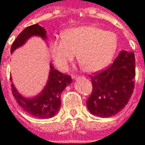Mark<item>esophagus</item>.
I'll return each instance as SVG.
<instances>
[{
	"label": "esophagus",
	"mask_w": 145,
	"mask_h": 145,
	"mask_svg": "<svg viewBox=\"0 0 145 145\" xmlns=\"http://www.w3.org/2000/svg\"><path fill=\"white\" fill-rule=\"evenodd\" d=\"M79 77H80V76H79V75H72V79H76L79 78Z\"/></svg>",
	"instance_id": "34e87169"
}]
</instances>
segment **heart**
Masks as SVG:
<instances>
[{"mask_svg":"<svg viewBox=\"0 0 145 145\" xmlns=\"http://www.w3.org/2000/svg\"><path fill=\"white\" fill-rule=\"evenodd\" d=\"M62 37L52 41L50 53L57 67L63 71L73 61L76 53L79 63L86 72L102 70L111 62L118 49L114 33L94 26L69 29Z\"/></svg>","mask_w":145,"mask_h":145,"instance_id":"b5f03b06","label":"heart"}]
</instances>
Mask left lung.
Wrapping results in <instances>:
<instances>
[{
  "mask_svg": "<svg viewBox=\"0 0 145 145\" xmlns=\"http://www.w3.org/2000/svg\"><path fill=\"white\" fill-rule=\"evenodd\" d=\"M135 76L134 53L125 50L106 69L91 75L92 91L87 100L90 112L109 118L121 110L133 92Z\"/></svg>",
  "mask_w": 145,
  "mask_h": 145,
  "instance_id": "obj_1",
  "label": "left lung"
}]
</instances>
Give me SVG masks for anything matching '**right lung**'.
Here are the masks:
<instances>
[{"instance_id":"obj_1","label":"right lung","mask_w":145,"mask_h":145,"mask_svg":"<svg viewBox=\"0 0 145 145\" xmlns=\"http://www.w3.org/2000/svg\"><path fill=\"white\" fill-rule=\"evenodd\" d=\"M38 35L43 39H46L45 29L39 25L29 26L22 31L14 41L11 47V53L23 46L30 37ZM12 80V78H10ZM72 82L69 75L64 74L55 69L50 65V72L49 80L43 91L39 95L33 99L24 98L19 94L13 84H12V92L22 108L26 112L39 118H49L54 116L61 107V94L63 90Z\"/></svg>"}]
</instances>
